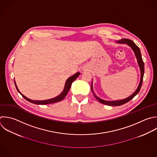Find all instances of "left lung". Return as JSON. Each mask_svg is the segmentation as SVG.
<instances>
[{"instance_id": "8db88e82", "label": "left lung", "mask_w": 157, "mask_h": 157, "mask_svg": "<svg viewBox=\"0 0 157 157\" xmlns=\"http://www.w3.org/2000/svg\"><path fill=\"white\" fill-rule=\"evenodd\" d=\"M118 44H126L128 45H129L132 50H133V52H134L135 56L137 59V63L139 64V66L140 67V80L139 84V86L137 88V90L134 91V93L133 94H132L130 96L128 97L126 99H121V100H118V101H105L103 99H101V98H99V97H98L97 96H96V94L94 93L93 92V85L91 83V91L94 96V97L96 98V99L100 102L101 103L105 104V105H111V106H118V105H123L128 102H129L130 100H131L140 91L141 86H142V82H143V77H144V62L142 61V56H141V53H140V51L139 48L131 40L128 39H122L120 40H118L117 42H116Z\"/></svg>"}]
</instances>
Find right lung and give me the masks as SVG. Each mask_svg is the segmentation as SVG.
I'll return each mask as SVG.
<instances>
[{
	"mask_svg": "<svg viewBox=\"0 0 157 157\" xmlns=\"http://www.w3.org/2000/svg\"><path fill=\"white\" fill-rule=\"evenodd\" d=\"M80 72H77L75 74L73 75L72 76L70 77L69 78H67V80H66V82L65 83V86H64V88L63 91V92L58 96L54 98H52V99H47V100H44V101H34V100H32V99H30L28 98H26V96H25L23 94H22L21 93V92L19 91L17 85H16V83L15 82V86H16V88H17V90H18V91L21 94V96L26 99L28 101L31 102V103H33V104H39V105H45V104H52V103H55V102H59L61 101H62L65 97L67 95L68 91H69L70 90V88L71 86V85H72V83L80 75Z\"/></svg>",
	"mask_w": 157,
	"mask_h": 157,
	"instance_id": "add662e5",
	"label": "right lung"
}]
</instances>
